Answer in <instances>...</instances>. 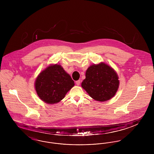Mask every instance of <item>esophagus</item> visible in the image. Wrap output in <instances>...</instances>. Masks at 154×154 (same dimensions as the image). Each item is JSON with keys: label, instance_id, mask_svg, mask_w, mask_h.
Returning <instances> with one entry per match:
<instances>
[{"label": "esophagus", "instance_id": "obj_1", "mask_svg": "<svg viewBox=\"0 0 154 154\" xmlns=\"http://www.w3.org/2000/svg\"><path fill=\"white\" fill-rule=\"evenodd\" d=\"M81 81L80 80H77L75 81V83H76V84H77V85H79L80 84Z\"/></svg>", "mask_w": 154, "mask_h": 154}]
</instances>
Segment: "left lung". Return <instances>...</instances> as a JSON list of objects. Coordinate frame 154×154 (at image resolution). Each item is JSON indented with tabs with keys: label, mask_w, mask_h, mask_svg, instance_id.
<instances>
[{
	"label": "left lung",
	"mask_w": 154,
	"mask_h": 154,
	"mask_svg": "<svg viewBox=\"0 0 154 154\" xmlns=\"http://www.w3.org/2000/svg\"><path fill=\"white\" fill-rule=\"evenodd\" d=\"M119 81L116 72L103 62L89 66L81 87L96 101L105 102L116 95Z\"/></svg>",
	"instance_id": "8db88e82"
}]
</instances>
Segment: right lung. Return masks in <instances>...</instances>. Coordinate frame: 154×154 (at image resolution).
Segmentation results:
<instances>
[{
	"mask_svg": "<svg viewBox=\"0 0 154 154\" xmlns=\"http://www.w3.org/2000/svg\"><path fill=\"white\" fill-rule=\"evenodd\" d=\"M74 85L70 75L59 65H51L38 74L35 83L37 94L48 104L62 100Z\"/></svg>",
	"mask_w": 154,
	"mask_h": 154,
	"instance_id": "right-lung-1",
	"label": "right lung"
}]
</instances>
